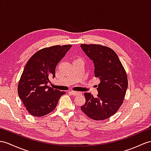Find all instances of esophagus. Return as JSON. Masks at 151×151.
<instances>
[{
  "label": "esophagus",
  "mask_w": 151,
  "mask_h": 151,
  "mask_svg": "<svg viewBox=\"0 0 151 151\" xmlns=\"http://www.w3.org/2000/svg\"><path fill=\"white\" fill-rule=\"evenodd\" d=\"M70 93L72 95H78L81 94V92H79V91H70Z\"/></svg>",
  "instance_id": "1"
}]
</instances>
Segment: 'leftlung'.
<instances>
[{"label":"left lung","mask_w":151,"mask_h":151,"mask_svg":"<svg viewBox=\"0 0 151 151\" xmlns=\"http://www.w3.org/2000/svg\"><path fill=\"white\" fill-rule=\"evenodd\" d=\"M81 47L93 61L95 77L101 80L97 88V97L84 93L86 102L81 109L93 120L107 119L116 113L123 103L128 86L126 70L111 48L96 44H81Z\"/></svg>","instance_id":"obj_1"}]
</instances>
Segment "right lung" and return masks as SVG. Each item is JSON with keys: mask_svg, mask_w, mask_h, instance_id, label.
<instances>
[{"mask_svg": "<svg viewBox=\"0 0 151 151\" xmlns=\"http://www.w3.org/2000/svg\"><path fill=\"white\" fill-rule=\"evenodd\" d=\"M72 45H54L37 51L25 66L18 85V96L29 113L35 116L47 115L56 107L65 91L54 90L47 84L55 77L56 65Z\"/></svg>", "mask_w": 151, "mask_h": 151, "instance_id": "right-lung-1", "label": "right lung"}]
</instances>
